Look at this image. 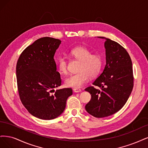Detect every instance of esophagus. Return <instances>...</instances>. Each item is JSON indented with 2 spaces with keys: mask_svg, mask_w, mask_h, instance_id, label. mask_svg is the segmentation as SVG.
<instances>
[{
  "mask_svg": "<svg viewBox=\"0 0 148 148\" xmlns=\"http://www.w3.org/2000/svg\"><path fill=\"white\" fill-rule=\"evenodd\" d=\"M73 91L75 93H78V92H81V90L79 89V88H74L73 89Z\"/></svg>",
  "mask_w": 148,
  "mask_h": 148,
  "instance_id": "34e87169",
  "label": "esophagus"
}]
</instances>
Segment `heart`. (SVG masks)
Here are the masks:
<instances>
[{
  "label": "heart",
  "instance_id": "1",
  "mask_svg": "<svg viewBox=\"0 0 148 148\" xmlns=\"http://www.w3.org/2000/svg\"><path fill=\"white\" fill-rule=\"evenodd\" d=\"M71 57L80 61L79 72L70 75L64 80L67 87L80 88L88 80L89 77H94L100 72L103 65L101 56L97 53H92L89 49L84 47H76L71 50ZM57 66L62 74H66L68 71V62L65 57H60L57 61Z\"/></svg>",
  "mask_w": 148,
  "mask_h": 148
}]
</instances>
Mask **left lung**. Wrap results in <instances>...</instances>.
Segmentation results:
<instances>
[{
	"label": "left lung",
	"mask_w": 148,
	"mask_h": 148,
	"mask_svg": "<svg viewBox=\"0 0 148 148\" xmlns=\"http://www.w3.org/2000/svg\"><path fill=\"white\" fill-rule=\"evenodd\" d=\"M106 64L103 73L93 82L96 89H85L92 96L85 105L92 116L101 118L115 114L125 105L133 87L132 63L127 50L117 42L104 37Z\"/></svg>",
	"instance_id": "obj_1"
}]
</instances>
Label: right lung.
Segmentation results:
<instances>
[{"mask_svg": "<svg viewBox=\"0 0 148 148\" xmlns=\"http://www.w3.org/2000/svg\"><path fill=\"white\" fill-rule=\"evenodd\" d=\"M61 40L45 37L23 50L17 61L16 73L19 96L33 116L44 120L58 117L66 108L71 88L55 90L61 85L54 55Z\"/></svg>", "mask_w": 148, "mask_h": 148, "instance_id": "right-lung-1", "label": "right lung"}]
</instances>
